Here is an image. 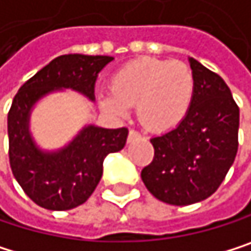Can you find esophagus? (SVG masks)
Segmentation results:
<instances>
[{
	"label": "esophagus",
	"instance_id": "obj_1",
	"mask_svg": "<svg viewBox=\"0 0 251 251\" xmlns=\"http://www.w3.org/2000/svg\"><path fill=\"white\" fill-rule=\"evenodd\" d=\"M139 136H140V133H139V131H136V130H133V128L128 131V140H133L134 137H139Z\"/></svg>",
	"mask_w": 251,
	"mask_h": 251
}]
</instances>
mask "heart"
I'll return each mask as SVG.
<instances>
[{"instance_id":"b5f03b06","label":"heart","mask_w":251,"mask_h":251,"mask_svg":"<svg viewBox=\"0 0 251 251\" xmlns=\"http://www.w3.org/2000/svg\"><path fill=\"white\" fill-rule=\"evenodd\" d=\"M195 93L192 69L183 62L142 57L124 65L111 79L102 106L126 115L137 105L140 123L152 131H169L188 115Z\"/></svg>"}]
</instances>
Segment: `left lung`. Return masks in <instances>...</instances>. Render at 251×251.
Listing matches in <instances>:
<instances>
[{
	"label": "left lung",
	"mask_w": 251,
	"mask_h": 251,
	"mask_svg": "<svg viewBox=\"0 0 251 251\" xmlns=\"http://www.w3.org/2000/svg\"><path fill=\"white\" fill-rule=\"evenodd\" d=\"M195 93L185 120L151 139L153 160L140 176L163 202L189 205L208 198L224 182L238 151L240 108L226 82L189 57Z\"/></svg>",
	"instance_id": "1"
}]
</instances>
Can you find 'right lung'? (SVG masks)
<instances>
[{"mask_svg": "<svg viewBox=\"0 0 251 251\" xmlns=\"http://www.w3.org/2000/svg\"><path fill=\"white\" fill-rule=\"evenodd\" d=\"M111 56L63 54L29 78L17 91L8 111V158L11 172L25 194L47 210H71L96 189L108 153L124 148L128 130L84 127L65 148L41 151L29 133L32 106L49 93L72 88L95 100L98 74Z\"/></svg>", "mask_w": 251, "mask_h": 251, "instance_id": "add662e5", "label": "right lung"}]
</instances>
